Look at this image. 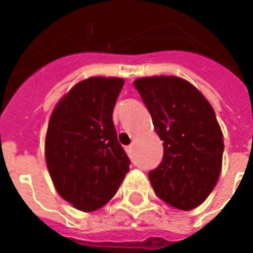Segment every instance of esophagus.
I'll list each match as a JSON object with an SVG mask.
<instances>
[{"mask_svg": "<svg viewBox=\"0 0 253 253\" xmlns=\"http://www.w3.org/2000/svg\"><path fill=\"white\" fill-rule=\"evenodd\" d=\"M125 149H126V152H127V155H131V145H128V146H125Z\"/></svg>", "mask_w": 253, "mask_h": 253, "instance_id": "1", "label": "esophagus"}]
</instances>
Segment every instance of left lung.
<instances>
[{
    "label": "left lung",
    "mask_w": 253,
    "mask_h": 253,
    "mask_svg": "<svg viewBox=\"0 0 253 253\" xmlns=\"http://www.w3.org/2000/svg\"><path fill=\"white\" fill-rule=\"evenodd\" d=\"M163 141V160L149 172L155 193L169 206L190 211L212 192L222 171L223 134L200 90L179 77L135 79Z\"/></svg>",
    "instance_id": "left-lung-1"
}]
</instances>
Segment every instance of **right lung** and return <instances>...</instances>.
Returning a JSON list of instances; mask_svg holds the SVG:
<instances>
[{
    "label": "right lung",
    "mask_w": 253,
    "mask_h": 253,
    "mask_svg": "<svg viewBox=\"0 0 253 253\" xmlns=\"http://www.w3.org/2000/svg\"><path fill=\"white\" fill-rule=\"evenodd\" d=\"M123 84L115 77L84 79L60 98L49 119V175L57 193L84 212L105 206L130 171L112 122Z\"/></svg>",
    "instance_id": "1"
}]
</instances>
